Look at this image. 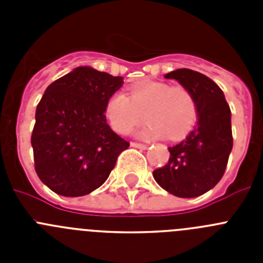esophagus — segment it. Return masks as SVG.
I'll return each mask as SVG.
<instances>
[{
	"label": "esophagus",
	"instance_id": "1",
	"mask_svg": "<svg viewBox=\"0 0 263 263\" xmlns=\"http://www.w3.org/2000/svg\"><path fill=\"white\" fill-rule=\"evenodd\" d=\"M130 146H132V147H136V148H146L147 147V146L145 145V143H137V142H132L130 143Z\"/></svg>",
	"mask_w": 263,
	"mask_h": 263
}]
</instances>
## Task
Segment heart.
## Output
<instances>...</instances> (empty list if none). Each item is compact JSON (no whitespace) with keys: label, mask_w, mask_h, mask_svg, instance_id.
<instances>
[{"label":"heart","mask_w":263,"mask_h":263,"mask_svg":"<svg viewBox=\"0 0 263 263\" xmlns=\"http://www.w3.org/2000/svg\"><path fill=\"white\" fill-rule=\"evenodd\" d=\"M145 120L138 133L146 139H180L194 127L197 118L195 97L187 88L170 87L162 81H145L130 89L129 97L117 92L105 104L109 124L120 134H127Z\"/></svg>","instance_id":"1"}]
</instances>
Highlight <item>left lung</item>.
<instances>
[{"mask_svg":"<svg viewBox=\"0 0 263 263\" xmlns=\"http://www.w3.org/2000/svg\"><path fill=\"white\" fill-rule=\"evenodd\" d=\"M166 79L179 81L195 97L196 126L178 145L168 147L166 166L154 170L155 182L178 197H196L222 178L233 147L231 108L215 81L188 68L171 71Z\"/></svg>","mask_w":263,"mask_h":263,"instance_id":"8db88e82","label":"left lung"}]
</instances>
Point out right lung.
Wrapping results in <instances>:
<instances>
[{
	"label": "right lung",
	"mask_w": 263,
	"mask_h": 263,
	"mask_svg": "<svg viewBox=\"0 0 263 263\" xmlns=\"http://www.w3.org/2000/svg\"><path fill=\"white\" fill-rule=\"evenodd\" d=\"M124 78L81 66L47 87L31 134L35 171L62 196H84L108 179L129 142L106 124L105 104Z\"/></svg>",
	"instance_id": "right-lung-1"
}]
</instances>
